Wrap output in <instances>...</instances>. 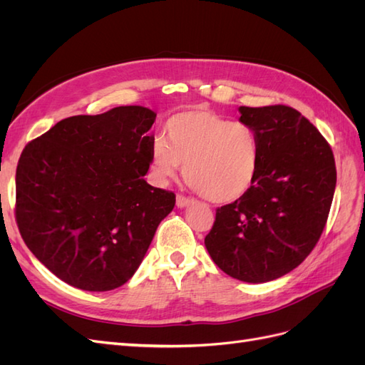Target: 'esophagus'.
Segmentation results:
<instances>
[{
  "label": "esophagus",
  "mask_w": 365,
  "mask_h": 365,
  "mask_svg": "<svg viewBox=\"0 0 365 365\" xmlns=\"http://www.w3.org/2000/svg\"><path fill=\"white\" fill-rule=\"evenodd\" d=\"M190 204H192V200H190V197L182 196V195H178V196H176V207H178V208H185V207H189Z\"/></svg>",
  "instance_id": "1"
}]
</instances>
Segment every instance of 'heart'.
<instances>
[{"label": "heart", "mask_w": 365, "mask_h": 365, "mask_svg": "<svg viewBox=\"0 0 365 365\" xmlns=\"http://www.w3.org/2000/svg\"><path fill=\"white\" fill-rule=\"evenodd\" d=\"M165 138L152 146V169L168 181L184 165V178L204 200L230 204L247 195L257 180V132L244 121H231L212 109L195 106L173 114Z\"/></svg>", "instance_id": "b5f03b06"}]
</instances>
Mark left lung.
Returning <instances> with one entry per match:
<instances>
[{"label": "left lung", "mask_w": 365, "mask_h": 365, "mask_svg": "<svg viewBox=\"0 0 365 365\" xmlns=\"http://www.w3.org/2000/svg\"><path fill=\"white\" fill-rule=\"evenodd\" d=\"M239 113L259 137L257 180L240 200L216 210L205 248L230 277L264 283L291 272L317 245L336 168L329 143L297 109L240 106Z\"/></svg>", "instance_id": "obj_1"}]
</instances>
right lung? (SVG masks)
Here are the masks:
<instances>
[{"mask_svg":"<svg viewBox=\"0 0 365 365\" xmlns=\"http://www.w3.org/2000/svg\"><path fill=\"white\" fill-rule=\"evenodd\" d=\"M155 117L145 106L68 117L21 153L19 233L43 267L74 288L125 284L175 207V193L145 180Z\"/></svg>","mask_w":365,"mask_h":365,"instance_id":"right-lung-1","label":"right lung"}]
</instances>
